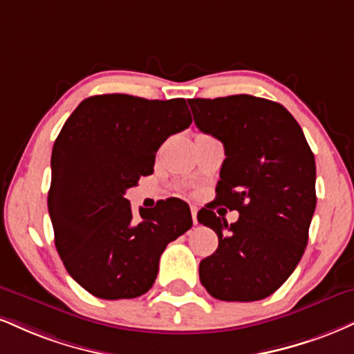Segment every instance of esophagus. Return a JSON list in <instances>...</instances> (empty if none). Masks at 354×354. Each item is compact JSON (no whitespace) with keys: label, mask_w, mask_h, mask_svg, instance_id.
Wrapping results in <instances>:
<instances>
[{"label":"esophagus","mask_w":354,"mask_h":354,"mask_svg":"<svg viewBox=\"0 0 354 354\" xmlns=\"http://www.w3.org/2000/svg\"><path fill=\"white\" fill-rule=\"evenodd\" d=\"M191 216H193V223L198 224V207L191 206Z\"/></svg>","instance_id":"34e87169"}]
</instances>
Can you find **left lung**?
<instances>
[{
    "mask_svg": "<svg viewBox=\"0 0 354 354\" xmlns=\"http://www.w3.org/2000/svg\"><path fill=\"white\" fill-rule=\"evenodd\" d=\"M203 133L224 145L214 204L198 221L218 234L216 252L199 263V279L214 299L255 301L274 293L308 242L317 194L315 156L292 113L254 95L188 100ZM218 203L240 212L227 225Z\"/></svg>",
    "mask_w": 354,
    "mask_h": 354,
    "instance_id": "obj_1",
    "label": "left lung"
}]
</instances>
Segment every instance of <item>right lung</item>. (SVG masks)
Masks as SVG:
<instances>
[{
	"label": "right lung",
	"instance_id": "add662e5",
	"mask_svg": "<svg viewBox=\"0 0 354 354\" xmlns=\"http://www.w3.org/2000/svg\"><path fill=\"white\" fill-rule=\"evenodd\" d=\"M191 122L185 99L105 93L80 102L64 123L50 156L49 216L64 267L93 297L147 293L165 247L193 225L178 198L140 209L138 219L123 198L153 173L161 143Z\"/></svg>",
	"mask_w": 354,
	"mask_h": 354
}]
</instances>
